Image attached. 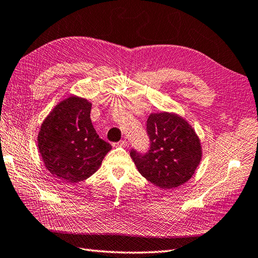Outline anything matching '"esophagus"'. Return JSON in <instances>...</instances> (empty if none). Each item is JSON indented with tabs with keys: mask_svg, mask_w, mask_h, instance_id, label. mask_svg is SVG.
Returning <instances> with one entry per match:
<instances>
[{
	"mask_svg": "<svg viewBox=\"0 0 258 258\" xmlns=\"http://www.w3.org/2000/svg\"><path fill=\"white\" fill-rule=\"evenodd\" d=\"M115 145H116V146L126 147V146H127V142H126V141H120V142H117Z\"/></svg>",
	"mask_w": 258,
	"mask_h": 258,
	"instance_id": "34e87169",
	"label": "esophagus"
}]
</instances>
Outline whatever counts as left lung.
Listing matches in <instances>:
<instances>
[{"label": "left lung", "instance_id": "obj_1", "mask_svg": "<svg viewBox=\"0 0 258 258\" xmlns=\"http://www.w3.org/2000/svg\"><path fill=\"white\" fill-rule=\"evenodd\" d=\"M149 149L132 148L131 157L140 173L160 188L180 186L188 181L202 159L198 137L176 114H150L146 123Z\"/></svg>", "mask_w": 258, "mask_h": 258}]
</instances>
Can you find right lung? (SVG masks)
<instances>
[{"instance_id": "add662e5", "label": "right lung", "mask_w": 258, "mask_h": 258, "mask_svg": "<svg viewBox=\"0 0 258 258\" xmlns=\"http://www.w3.org/2000/svg\"><path fill=\"white\" fill-rule=\"evenodd\" d=\"M90 110L87 100L70 97L56 105L39 132L38 147L45 168L63 182L87 179L112 148L97 134Z\"/></svg>"}]
</instances>
